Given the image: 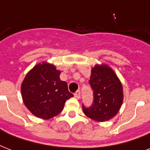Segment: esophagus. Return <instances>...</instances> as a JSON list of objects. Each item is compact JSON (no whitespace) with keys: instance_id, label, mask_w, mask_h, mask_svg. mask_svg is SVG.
Returning a JSON list of instances; mask_svg holds the SVG:
<instances>
[{"instance_id":"esophagus-1","label":"esophagus","mask_w":150,"mask_h":150,"mask_svg":"<svg viewBox=\"0 0 150 150\" xmlns=\"http://www.w3.org/2000/svg\"><path fill=\"white\" fill-rule=\"evenodd\" d=\"M75 97L76 99H79L80 98V90H77V91L75 93Z\"/></svg>"}]
</instances>
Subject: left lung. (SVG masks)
Instances as JSON below:
<instances>
[{
    "instance_id": "8db88e82",
    "label": "left lung",
    "mask_w": 150,
    "mask_h": 150,
    "mask_svg": "<svg viewBox=\"0 0 150 150\" xmlns=\"http://www.w3.org/2000/svg\"><path fill=\"white\" fill-rule=\"evenodd\" d=\"M89 84L93 90L91 107L82 105L84 114L96 121L113 118L123 103V87L113 69L107 64H96L92 68Z\"/></svg>"
}]
</instances>
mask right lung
<instances>
[{
	"label": "right lung",
	"instance_id": "add662e5",
	"mask_svg": "<svg viewBox=\"0 0 150 150\" xmlns=\"http://www.w3.org/2000/svg\"><path fill=\"white\" fill-rule=\"evenodd\" d=\"M61 71L52 64H38L25 75L21 93L25 107L39 118L50 119L60 114L73 94L67 82L60 79Z\"/></svg>",
	"mask_w": 150,
	"mask_h": 150
}]
</instances>
